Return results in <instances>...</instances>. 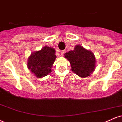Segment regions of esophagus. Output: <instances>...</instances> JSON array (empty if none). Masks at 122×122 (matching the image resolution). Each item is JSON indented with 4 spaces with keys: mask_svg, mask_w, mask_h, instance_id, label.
Here are the masks:
<instances>
[{
    "mask_svg": "<svg viewBox=\"0 0 122 122\" xmlns=\"http://www.w3.org/2000/svg\"><path fill=\"white\" fill-rule=\"evenodd\" d=\"M65 50H61V51H60V53H61V55H63V54H64V53H65Z\"/></svg>",
    "mask_w": 122,
    "mask_h": 122,
    "instance_id": "34e87169",
    "label": "esophagus"
}]
</instances>
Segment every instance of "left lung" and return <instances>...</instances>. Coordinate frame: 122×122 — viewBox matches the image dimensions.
Instances as JSON below:
<instances>
[{
  "instance_id": "1",
  "label": "left lung",
  "mask_w": 122,
  "mask_h": 122,
  "mask_svg": "<svg viewBox=\"0 0 122 122\" xmlns=\"http://www.w3.org/2000/svg\"><path fill=\"white\" fill-rule=\"evenodd\" d=\"M65 57L70 62L72 71L80 77H87L94 71L96 58L93 53L80 45L65 53Z\"/></svg>"
}]
</instances>
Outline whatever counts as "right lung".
I'll return each mask as SVG.
<instances>
[{
  "label": "right lung",
  "instance_id": "1",
  "mask_svg": "<svg viewBox=\"0 0 122 122\" xmlns=\"http://www.w3.org/2000/svg\"><path fill=\"white\" fill-rule=\"evenodd\" d=\"M53 48L45 46L29 56L28 68L37 77L47 76L51 72V68L56 58Z\"/></svg>",
  "mask_w": 122,
  "mask_h": 122
}]
</instances>
